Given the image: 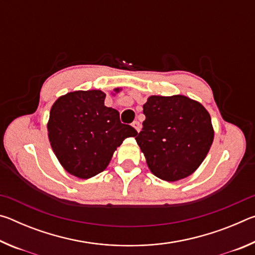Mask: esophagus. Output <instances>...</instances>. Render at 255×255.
<instances>
[{"mask_svg":"<svg viewBox=\"0 0 255 255\" xmlns=\"http://www.w3.org/2000/svg\"><path fill=\"white\" fill-rule=\"evenodd\" d=\"M132 127L136 129L137 132L140 131V124L138 123V122H133V123H132Z\"/></svg>","mask_w":255,"mask_h":255,"instance_id":"34e87169","label":"esophagus"}]
</instances>
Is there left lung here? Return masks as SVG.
<instances>
[{
  "label": "left lung",
  "instance_id": "obj_1",
  "mask_svg": "<svg viewBox=\"0 0 255 255\" xmlns=\"http://www.w3.org/2000/svg\"><path fill=\"white\" fill-rule=\"evenodd\" d=\"M143 108L146 119L136 141L150 172L167 182L191 175L214 141L209 112L182 94L149 96Z\"/></svg>",
  "mask_w": 255,
  "mask_h": 255
}]
</instances>
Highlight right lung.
<instances>
[{
    "label": "right lung",
    "instance_id": "1",
    "mask_svg": "<svg viewBox=\"0 0 255 255\" xmlns=\"http://www.w3.org/2000/svg\"><path fill=\"white\" fill-rule=\"evenodd\" d=\"M119 93L122 88H116ZM101 90L68 92L51 106L47 129L53 152L68 173L90 179L107 169L117 147L137 131L105 106Z\"/></svg>",
    "mask_w": 255,
    "mask_h": 255
}]
</instances>
